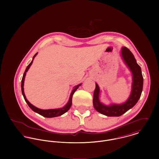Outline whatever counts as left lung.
<instances>
[{"instance_id":"1","label":"left lung","mask_w":159,"mask_h":159,"mask_svg":"<svg viewBox=\"0 0 159 159\" xmlns=\"http://www.w3.org/2000/svg\"><path fill=\"white\" fill-rule=\"evenodd\" d=\"M122 56L125 64L130 69L133 74L132 90L127 101L121 105H111L107 106L99 101L100 89L95 83L93 92V105L94 108L100 113L107 116H120L134 107L141 97L143 86V77L140 66L136 63V59L132 52L126 47H123L121 51Z\"/></svg>"}]
</instances>
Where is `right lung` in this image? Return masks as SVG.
I'll return each mask as SVG.
<instances>
[{
	"label": "right lung",
	"mask_w": 159,
	"mask_h": 159,
	"mask_svg": "<svg viewBox=\"0 0 159 159\" xmlns=\"http://www.w3.org/2000/svg\"><path fill=\"white\" fill-rule=\"evenodd\" d=\"M37 54V52L34 56L33 57V59H34V57H35V56ZM33 62V60L31 61V62L28 65V66L27 67V68L25 69L24 73V75H23V78H22V80H21V91H22V93H23V97H24V98L25 100V101L26 102V103H27L28 106L34 111H35V113H37L42 116H43V117H57V116H61L63 114L66 113L68 110L70 108L71 106V104H72V97H73V93H75V92L76 91V89L78 88L79 86H81V84H79L76 86H75V89L72 91L71 93V95H70V99L68 100V102L67 103V104L63 108H59V109H53V110H41V109H39L37 107H35V106H34L33 105H32L26 98L25 96V94H24V78H25V74H26V72L27 71V70H29V68H30V66L32 65Z\"/></svg>",
	"instance_id": "obj_1"
}]
</instances>
